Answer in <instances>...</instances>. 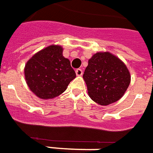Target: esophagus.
Returning a JSON list of instances; mask_svg holds the SVG:
<instances>
[{
  "label": "esophagus",
  "instance_id": "obj_1",
  "mask_svg": "<svg viewBox=\"0 0 153 153\" xmlns=\"http://www.w3.org/2000/svg\"><path fill=\"white\" fill-rule=\"evenodd\" d=\"M82 73H83V71H82L81 68H78V69L76 70V76H82Z\"/></svg>",
  "mask_w": 153,
  "mask_h": 153
}]
</instances>
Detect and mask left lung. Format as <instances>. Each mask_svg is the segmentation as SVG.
Listing matches in <instances>:
<instances>
[{
	"mask_svg": "<svg viewBox=\"0 0 153 153\" xmlns=\"http://www.w3.org/2000/svg\"><path fill=\"white\" fill-rule=\"evenodd\" d=\"M83 78L95 102L107 105L123 96L130 83L125 64L109 53H97L88 61Z\"/></svg>",
	"mask_w": 153,
	"mask_h": 153,
	"instance_id": "obj_1",
	"label": "left lung"
}]
</instances>
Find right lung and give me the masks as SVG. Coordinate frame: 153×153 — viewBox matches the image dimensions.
Here are the masks:
<instances>
[{
    "mask_svg": "<svg viewBox=\"0 0 153 153\" xmlns=\"http://www.w3.org/2000/svg\"><path fill=\"white\" fill-rule=\"evenodd\" d=\"M30 89L41 99H52L66 91L76 77L71 62L62 56L61 46L51 45L34 54L25 68Z\"/></svg>",
    "mask_w": 153,
    "mask_h": 153,
    "instance_id": "1",
    "label": "right lung"
}]
</instances>
